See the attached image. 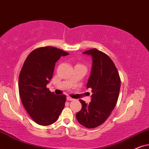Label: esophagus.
<instances>
[{"label": "esophagus", "instance_id": "obj_1", "mask_svg": "<svg viewBox=\"0 0 149 149\" xmlns=\"http://www.w3.org/2000/svg\"><path fill=\"white\" fill-rule=\"evenodd\" d=\"M67 100L68 101H73V98H71V97H69V96H67Z\"/></svg>", "mask_w": 149, "mask_h": 149}]
</instances>
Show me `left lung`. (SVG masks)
<instances>
[{"label":"left lung","mask_w":149,"mask_h":149,"mask_svg":"<svg viewBox=\"0 0 149 149\" xmlns=\"http://www.w3.org/2000/svg\"><path fill=\"white\" fill-rule=\"evenodd\" d=\"M91 56L92 67L86 87L91 88V100L87 104L79 100L82 109L76 113L79 123L88 129L101 125L116 107L120 88V78L113 62L104 53L96 49L86 51Z\"/></svg>","instance_id":"left-lung-1"}]
</instances>
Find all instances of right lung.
Returning a JSON list of instances; mask_svg holds the SVG:
<instances>
[{
	"label": "right lung",
	"instance_id": "obj_1",
	"mask_svg": "<svg viewBox=\"0 0 149 149\" xmlns=\"http://www.w3.org/2000/svg\"><path fill=\"white\" fill-rule=\"evenodd\" d=\"M68 53L53 47L33 50L22 66L18 88L22 104L33 121L48 126L58 119L65 107L66 95L52 93L47 84L54 74L56 63Z\"/></svg>",
	"mask_w": 149,
	"mask_h": 149
}]
</instances>
